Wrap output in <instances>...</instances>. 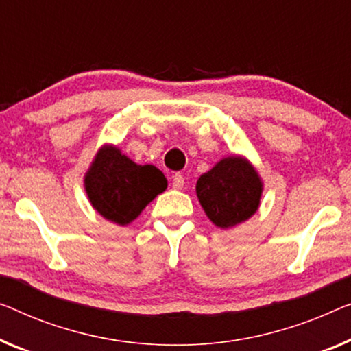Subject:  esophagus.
Instances as JSON below:
<instances>
[{
  "label": "esophagus",
  "instance_id": "1",
  "mask_svg": "<svg viewBox=\"0 0 351 351\" xmlns=\"http://www.w3.org/2000/svg\"><path fill=\"white\" fill-rule=\"evenodd\" d=\"M171 186H173V189H182V186H184V176H182L181 173L173 175Z\"/></svg>",
  "mask_w": 351,
  "mask_h": 351
}]
</instances>
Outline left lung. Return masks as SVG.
I'll use <instances>...</instances> for the list:
<instances>
[{
	"mask_svg": "<svg viewBox=\"0 0 351 351\" xmlns=\"http://www.w3.org/2000/svg\"><path fill=\"white\" fill-rule=\"evenodd\" d=\"M197 197L213 223L228 228L257 211L261 181L247 160L232 156L198 178Z\"/></svg>",
	"mask_w": 351,
	"mask_h": 351,
	"instance_id": "obj_1",
	"label": "left lung"
}]
</instances>
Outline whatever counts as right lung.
<instances>
[{
  "mask_svg": "<svg viewBox=\"0 0 351 351\" xmlns=\"http://www.w3.org/2000/svg\"><path fill=\"white\" fill-rule=\"evenodd\" d=\"M85 189L101 216L125 226L167 189V180L154 165H137L108 146L99 151L88 170Z\"/></svg>",
  "mask_w": 351,
  "mask_h": 351,
  "instance_id": "add662e5",
  "label": "right lung"
}]
</instances>
